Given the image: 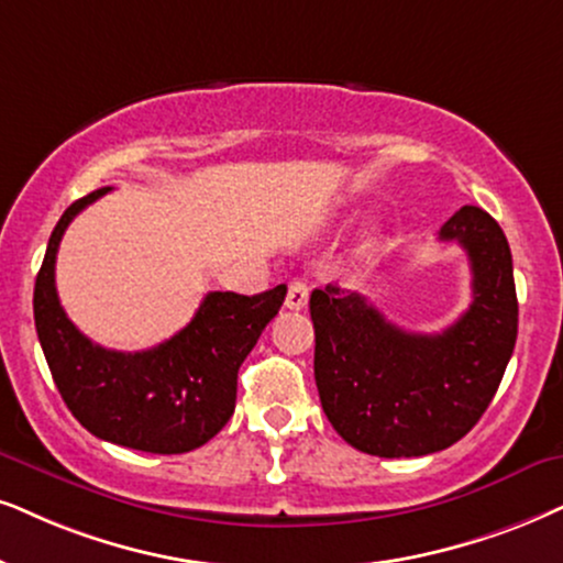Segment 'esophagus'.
<instances>
[{"mask_svg":"<svg viewBox=\"0 0 563 563\" xmlns=\"http://www.w3.org/2000/svg\"><path fill=\"white\" fill-rule=\"evenodd\" d=\"M306 303H309V283H306L303 277H294V280L288 283L286 306L294 311H301Z\"/></svg>","mask_w":563,"mask_h":563,"instance_id":"obj_1","label":"esophagus"}]
</instances>
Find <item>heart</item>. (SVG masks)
Returning a JSON list of instances; mask_svg holds the SVG:
<instances>
[{
	"instance_id": "obj_1",
	"label": "heart",
	"mask_w": 563,
	"mask_h": 563,
	"mask_svg": "<svg viewBox=\"0 0 563 563\" xmlns=\"http://www.w3.org/2000/svg\"><path fill=\"white\" fill-rule=\"evenodd\" d=\"M372 246H374V236H366L364 244H361V249H364V252H366V249H372Z\"/></svg>"
}]
</instances>
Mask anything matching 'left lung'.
Here are the masks:
<instances>
[{
	"label": "left lung",
	"instance_id": "1",
	"mask_svg": "<svg viewBox=\"0 0 563 563\" xmlns=\"http://www.w3.org/2000/svg\"><path fill=\"white\" fill-rule=\"evenodd\" d=\"M439 239L457 241L473 269L471 309L444 332H405L364 296L334 286L309 298L324 416L374 457H421L460 441L494 400L515 351L517 290L499 223L465 205Z\"/></svg>",
	"mask_w": 563,
	"mask_h": 563
}]
</instances>
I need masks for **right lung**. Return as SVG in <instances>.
Listing matches in <instances>:
<instances>
[{
    "label": "right lung",
    "instance_id": "add662e5",
    "mask_svg": "<svg viewBox=\"0 0 563 563\" xmlns=\"http://www.w3.org/2000/svg\"><path fill=\"white\" fill-rule=\"evenodd\" d=\"M106 191L77 199L56 223L35 277V332L62 400L92 437L153 454L191 452L233 416L239 368L280 311L286 286L257 296L212 290L184 330L147 351L96 345L64 314L54 265L67 225Z\"/></svg>",
    "mask_w": 563,
    "mask_h": 563
}]
</instances>
